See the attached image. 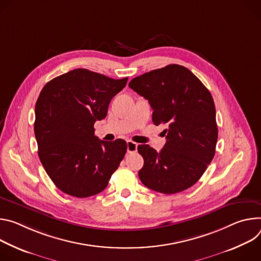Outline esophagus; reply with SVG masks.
<instances>
[{
	"mask_svg": "<svg viewBox=\"0 0 261 261\" xmlns=\"http://www.w3.org/2000/svg\"><path fill=\"white\" fill-rule=\"evenodd\" d=\"M137 149H138V144L128 140L127 141V152H129V153L137 152Z\"/></svg>",
	"mask_w": 261,
	"mask_h": 261,
	"instance_id": "esophagus-1",
	"label": "esophagus"
}]
</instances>
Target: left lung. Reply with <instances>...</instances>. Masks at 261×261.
<instances>
[{"label": "left lung", "instance_id": "obj_1", "mask_svg": "<svg viewBox=\"0 0 261 261\" xmlns=\"http://www.w3.org/2000/svg\"><path fill=\"white\" fill-rule=\"evenodd\" d=\"M128 87L149 101L153 123L167 125L161 151L149 145L138 146L144 159L139 171L142 184L163 194L191 188L216 152L218 126L211 92L192 71L177 64L137 76Z\"/></svg>", "mask_w": 261, "mask_h": 261}]
</instances>
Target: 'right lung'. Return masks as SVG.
I'll use <instances>...</instances> for the list:
<instances>
[{
  "mask_svg": "<svg viewBox=\"0 0 261 261\" xmlns=\"http://www.w3.org/2000/svg\"><path fill=\"white\" fill-rule=\"evenodd\" d=\"M127 77L115 80L77 68L45 84L35 106L34 133L47 175L63 193L86 198L103 191L123 160L127 144L94 135L111 99Z\"/></svg>",
  "mask_w": 261,
  "mask_h": 261,
  "instance_id": "1",
  "label": "right lung"
}]
</instances>
